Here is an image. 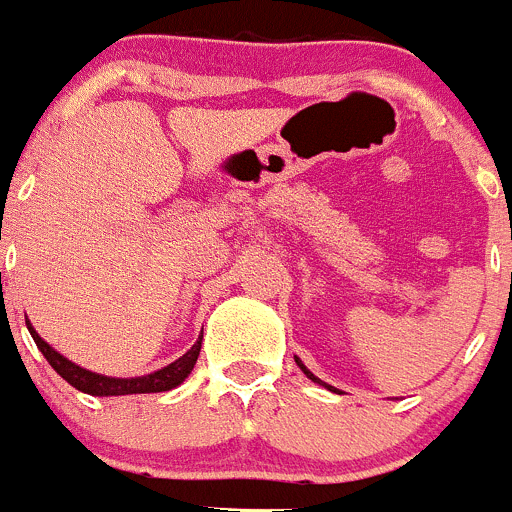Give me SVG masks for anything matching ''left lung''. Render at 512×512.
Listing matches in <instances>:
<instances>
[{"label": "left lung", "instance_id": "obj_1", "mask_svg": "<svg viewBox=\"0 0 512 512\" xmlns=\"http://www.w3.org/2000/svg\"><path fill=\"white\" fill-rule=\"evenodd\" d=\"M294 361H297V366H299V369H302V371H304V374H307V379H312V381H314V384H322V386H327V389H329V391H337V389H334V386L324 384V381H322V379H317V376H314V374H312V371H309V369H307V366H304V364H302V361H299V359H297V356H294Z\"/></svg>", "mask_w": 512, "mask_h": 512}]
</instances>
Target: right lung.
I'll return each instance as SVG.
<instances>
[{"mask_svg": "<svg viewBox=\"0 0 512 512\" xmlns=\"http://www.w3.org/2000/svg\"><path fill=\"white\" fill-rule=\"evenodd\" d=\"M29 334L39 347V352L46 356V361L51 364V369L61 376V379L69 381L74 389L84 391V394L91 396H128V394H158V391H170L175 386L183 384L188 379V374L193 371L195 361H198L200 344H203V334H200L198 342L188 349L180 359H175L173 364L163 366V369L153 371V374L146 376H133V379H118V376H103L96 374V371L84 369V366L74 364L66 356H61L54 347L44 342V339L36 334L32 322H27Z\"/></svg>", "mask_w": 512, "mask_h": 512, "instance_id": "obj_1", "label": "right lung"}]
</instances>
